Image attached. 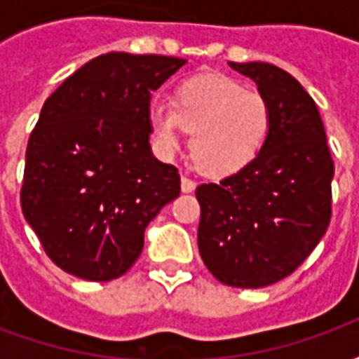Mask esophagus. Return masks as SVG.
<instances>
[{
  "instance_id": "34e87169",
  "label": "esophagus",
  "mask_w": 359,
  "mask_h": 359,
  "mask_svg": "<svg viewBox=\"0 0 359 359\" xmlns=\"http://www.w3.org/2000/svg\"><path fill=\"white\" fill-rule=\"evenodd\" d=\"M180 188H182V192H192L196 188V180H192L190 177H182V180H180Z\"/></svg>"
}]
</instances>
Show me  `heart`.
<instances>
[{
  "mask_svg": "<svg viewBox=\"0 0 359 359\" xmlns=\"http://www.w3.org/2000/svg\"><path fill=\"white\" fill-rule=\"evenodd\" d=\"M273 111L269 100L246 90L234 79L202 74L188 79L172 95V107L156 103L149 109V130L161 154L180 144V128L190 133L188 149L208 175L226 177L246 169L269 138Z\"/></svg>",
  "mask_w": 359,
  "mask_h": 359,
  "instance_id": "heart-1",
  "label": "heart"
}]
</instances>
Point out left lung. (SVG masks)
<instances>
[{"mask_svg":"<svg viewBox=\"0 0 359 359\" xmlns=\"http://www.w3.org/2000/svg\"><path fill=\"white\" fill-rule=\"evenodd\" d=\"M257 84L273 123L246 169L196 188L202 210L198 248L219 283L262 288L298 269L331 223L334 175L316 102L269 63H229Z\"/></svg>","mask_w":359,"mask_h":359,"instance_id":"obj_1","label":"left lung"}]
</instances>
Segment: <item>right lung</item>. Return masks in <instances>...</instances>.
I'll use <instances>...</instances> for the list:
<instances>
[{"label":"right lung","instance_id":"obj_1","mask_svg":"<svg viewBox=\"0 0 359 359\" xmlns=\"http://www.w3.org/2000/svg\"><path fill=\"white\" fill-rule=\"evenodd\" d=\"M187 61L111 51L46 100L28 138L20 208L53 264L86 280L133 267L144 231L180 194L149 148L151 92Z\"/></svg>","mask_w":359,"mask_h":359}]
</instances>
